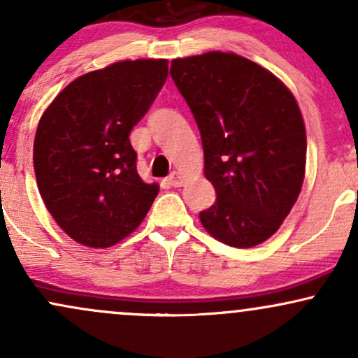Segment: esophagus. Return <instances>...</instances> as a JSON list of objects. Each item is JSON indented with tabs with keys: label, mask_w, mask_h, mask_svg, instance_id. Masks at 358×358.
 Listing matches in <instances>:
<instances>
[{
	"label": "esophagus",
	"mask_w": 358,
	"mask_h": 358,
	"mask_svg": "<svg viewBox=\"0 0 358 358\" xmlns=\"http://www.w3.org/2000/svg\"><path fill=\"white\" fill-rule=\"evenodd\" d=\"M168 183L171 185V187H182V183H183V176L178 173V171H173V173H171L170 176H168Z\"/></svg>",
	"instance_id": "obj_1"
}]
</instances>
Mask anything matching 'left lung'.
Returning <instances> with one entry per match:
<instances>
[{
    "mask_svg": "<svg viewBox=\"0 0 358 358\" xmlns=\"http://www.w3.org/2000/svg\"><path fill=\"white\" fill-rule=\"evenodd\" d=\"M171 79L202 136L215 203L200 212L210 236L248 249L281 227L301 190L306 131L289 89L252 60L208 52L175 59Z\"/></svg>",
    "mask_w": 358,
    "mask_h": 358,
    "instance_id": "1",
    "label": "left lung"
}]
</instances>
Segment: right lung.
Wrapping results in <instances>:
<instances>
[{
  "instance_id": "add662e5",
  "label": "right lung",
  "mask_w": 358,
  "mask_h": 358,
  "mask_svg": "<svg viewBox=\"0 0 358 358\" xmlns=\"http://www.w3.org/2000/svg\"><path fill=\"white\" fill-rule=\"evenodd\" d=\"M168 77V60H124L85 73L40 119L34 166L48 212L87 248H110L136 231L158 195L136 170L129 133Z\"/></svg>"
}]
</instances>
